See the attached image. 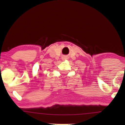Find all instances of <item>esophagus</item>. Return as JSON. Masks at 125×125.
Returning a JSON list of instances; mask_svg holds the SVG:
<instances>
[{
  "mask_svg": "<svg viewBox=\"0 0 125 125\" xmlns=\"http://www.w3.org/2000/svg\"><path fill=\"white\" fill-rule=\"evenodd\" d=\"M66 59H67V58H65V57H64V58H62V59H63V60H66Z\"/></svg>",
  "mask_w": 125,
  "mask_h": 125,
  "instance_id": "obj_1",
  "label": "esophagus"
}]
</instances>
